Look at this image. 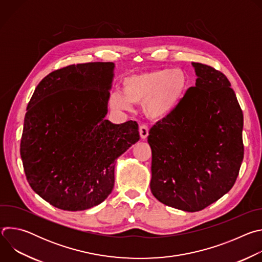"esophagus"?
Here are the masks:
<instances>
[{
	"label": "esophagus",
	"instance_id": "1",
	"mask_svg": "<svg viewBox=\"0 0 262 262\" xmlns=\"http://www.w3.org/2000/svg\"><path fill=\"white\" fill-rule=\"evenodd\" d=\"M139 133H140V136L142 139H146L148 137V134H149V127L145 124H142L139 128Z\"/></svg>",
	"mask_w": 262,
	"mask_h": 262
}]
</instances>
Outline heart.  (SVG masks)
<instances>
[{
    "mask_svg": "<svg viewBox=\"0 0 262 262\" xmlns=\"http://www.w3.org/2000/svg\"><path fill=\"white\" fill-rule=\"evenodd\" d=\"M188 87V79L180 69H156L137 73L123 80V91L110 96V106L116 111H130L133 103H143L145 114L161 119L177 106Z\"/></svg>",
    "mask_w": 262,
    "mask_h": 262,
    "instance_id": "b5f03b06",
    "label": "heart"
}]
</instances>
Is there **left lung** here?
I'll list each match as a JSON object with an SVG mask.
<instances>
[{
	"label": "left lung",
	"instance_id": "1",
	"mask_svg": "<svg viewBox=\"0 0 262 262\" xmlns=\"http://www.w3.org/2000/svg\"><path fill=\"white\" fill-rule=\"evenodd\" d=\"M196 86L149 130L152 195L195 212L228 193L244 159V115L226 76L192 63Z\"/></svg>",
	"mask_w": 262,
	"mask_h": 262
}]
</instances>
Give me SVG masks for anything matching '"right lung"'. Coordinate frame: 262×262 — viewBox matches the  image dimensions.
<instances>
[{
    "instance_id": "1",
    "label": "right lung",
    "mask_w": 262,
    "mask_h": 262,
    "mask_svg": "<svg viewBox=\"0 0 262 262\" xmlns=\"http://www.w3.org/2000/svg\"><path fill=\"white\" fill-rule=\"evenodd\" d=\"M114 63L69 65L49 73L27 107L20 158L32 190L53 206L98 205L114 188L115 160L139 141L136 121L104 119Z\"/></svg>"
}]
</instances>
